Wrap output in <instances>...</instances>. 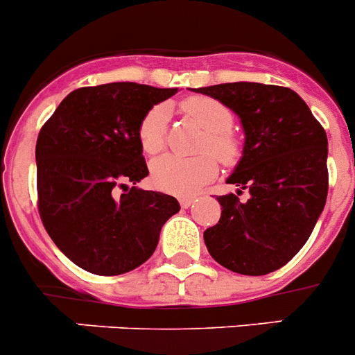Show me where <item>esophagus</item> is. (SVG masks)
<instances>
[{
    "label": "esophagus",
    "instance_id": "esophagus-1",
    "mask_svg": "<svg viewBox=\"0 0 355 355\" xmlns=\"http://www.w3.org/2000/svg\"><path fill=\"white\" fill-rule=\"evenodd\" d=\"M194 201H196V198H192V196H184V198H180L182 208H189V206H191Z\"/></svg>",
    "mask_w": 355,
    "mask_h": 355
}]
</instances>
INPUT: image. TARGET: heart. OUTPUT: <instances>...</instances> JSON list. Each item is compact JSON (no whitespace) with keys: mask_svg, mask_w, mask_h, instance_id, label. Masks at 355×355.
Wrapping results in <instances>:
<instances>
[{"mask_svg":"<svg viewBox=\"0 0 355 355\" xmlns=\"http://www.w3.org/2000/svg\"><path fill=\"white\" fill-rule=\"evenodd\" d=\"M180 109L194 119L206 135L202 137L198 157L163 156L150 166L153 184L157 189L177 196H192L218 175L219 157L223 164H234L239 157V142L229 132L234 118L229 107L211 97L185 98ZM168 109L154 105L139 125V142L146 154L161 153L166 140Z\"/></svg>","mask_w":355,"mask_h":355,"instance_id":"heart-1","label":"heart"}]
</instances>
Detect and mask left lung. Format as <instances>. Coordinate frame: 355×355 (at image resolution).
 Listing matches in <instances>:
<instances>
[{"instance_id": "left-lung-1", "label": "left lung", "mask_w": 355, "mask_h": 355, "mask_svg": "<svg viewBox=\"0 0 355 355\" xmlns=\"http://www.w3.org/2000/svg\"><path fill=\"white\" fill-rule=\"evenodd\" d=\"M243 123V157L218 196L222 215L205 230L209 254L232 272L265 276L286 265L314 230L328 196V139L309 105L290 88L223 83L198 88ZM246 188L250 196L239 202Z\"/></svg>"}]
</instances>
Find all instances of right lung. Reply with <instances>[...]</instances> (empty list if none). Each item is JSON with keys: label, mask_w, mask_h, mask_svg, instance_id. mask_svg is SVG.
Masks as SVG:
<instances>
[{"label": "right lung", "mask_w": 355, "mask_h": 355, "mask_svg": "<svg viewBox=\"0 0 355 355\" xmlns=\"http://www.w3.org/2000/svg\"><path fill=\"white\" fill-rule=\"evenodd\" d=\"M175 94L139 83L83 86L41 126L37 211L51 241L81 269L97 276L137 269L180 209L173 196L135 187L149 175L140 121Z\"/></svg>", "instance_id": "1"}]
</instances>
